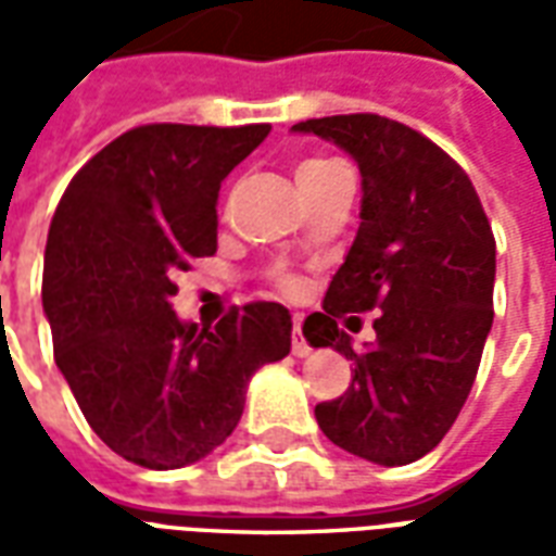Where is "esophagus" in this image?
<instances>
[{"instance_id":"obj_1","label":"esophagus","mask_w":556,"mask_h":556,"mask_svg":"<svg viewBox=\"0 0 556 556\" xmlns=\"http://www.w3.org/2000/svg\"><path fill=\"white\" fill-rule=\"evenodd\" d=\"M291 351H294L298 357H306V354L313 351L309 349V342H306V337H303V330L298 321H294V330H291Z\"/></svg>"}]
</instances>
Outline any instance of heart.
<instances>
[{"instance_id": "obj_1", "label": "heart", "mask_w": 556, "mask_h": 556, "mask_svg": "<svg viewBox=\"0 0 556 556\" xmlns=\"http://www.w3.org/2000/svg\"><path fill=\"white\" fill-rule=\"evenodd\" d=\"M342 175H349V169L333 157H303L301 163H298V169H294V178L301 184V190L306 199H313L315 193H321L327 184H333L337 178H342ZM277 282L282 291L298 289V282H294L289 274H279Z\"/></svg>"}]
</instances>
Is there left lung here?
Returning a JSON list of instances; mask_svg holds the SVG:
<instances>
[{"label": "left lung", "mask_w": 556, "mask_h": 556, "mask_svg": "<svg viewBox=\"0 0 556 556\" xmlns=\"http://www.w3.org/2000/svg\"><path fill=\"white\" fill-rule=\"evenodd\" d=\"M333 139L363 175L361 229L303 321L315 349L354 361L351 387L315 405L330 441L375 465H410L453 429L494 321V235L477 187L441 146L375 113L294 125ZM376 314V342L354 352L342 317Z\"/></svg>", "instance_id": "8db88e82"}]
</instances>
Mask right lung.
<instances>
[{
	"label": "right lung",
	"mask_w": 556,
	"mask_h": 556,
	"mask_svg": "<svg viewBox=\"0 0 556 556\" xmlns=\"http://www.w3.org/2000/svg\"><path fill=\"white\" fill-rule=\"evenodd\" d=\"M270 125H142L71 178L43 253L55 366L113 453L193 465L229 438L258 366L291 351L282 303L181 325L175 277L217 253L219 184Z\"/></svg>",
	"instance_id": "1"
}]
</instances>
